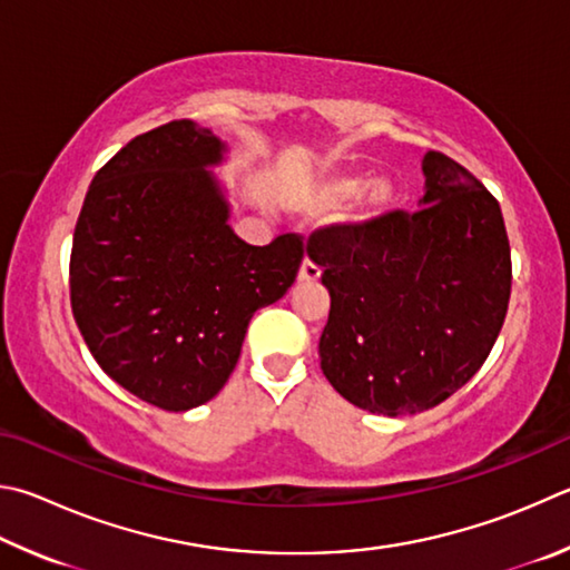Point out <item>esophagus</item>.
<instances>
[{"instance_id": "34e87169", "label": "esophagus", "mask_w": 570, "mask_h": 570, "mask_svg": "<svg viewBox=\"0 0 570 570\" xmlns=\"http://www.w3.org/2000/svg\"><path fill=\"white\" fill-rule=\"evenodd\" d=\"M318 276H321V266L306 256L302 268H298V278H302V282H316Z\"/></svg>"}]
</instances>
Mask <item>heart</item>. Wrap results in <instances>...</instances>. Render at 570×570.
Returning <instances> with one entry per match:
<instances>
[{
    "instance_id": "1",
    "label": "heart",
    "mask_w": 570,
    "mask_h": 570,
    "mask_svg": "<svg viewBox=\"0 0 570 570\" xmlns=\"http://www.w3.org/2000/svg\"><path fill=\"white\" fill-rule=\"evenodd\" d=\"M366 181L361 177H334L321 186L316 194V204L321 209H336V206L346 204L364 191ZM393 202V186L389 181H376L368 186L364 194V216H379L384 214Z\"/></svg>"
}]
</instances>
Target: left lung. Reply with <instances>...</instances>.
I'll return each mask as SVG.
<instances>
[{"label":"left lung","mask_w":570,"mask_h":570,"mask_svg":"<svg viewBox=\"0 0 570 570\" xmlns=\"http://www.w3.org/2000/svg\"><path fill=\"white\" fill-rule=\"evenodd\" d=\"M421 167V209L321 226L306 244L331 294L321 371L346 401L384 416L433 409L469 384L511 298L495 196L441 151Z\"/></svg>","instance_id":"1"}]
</instances>
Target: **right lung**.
<instances>
[{"label": "right lung", "mask_w": 570, "mask_h": 570, "mask_svg": "<svg viewBox=\"0 0 570 570\" xmlns=\"http://www.w3.org/2000/svg\"><path fill=\"white\" fill-rule=\"evenodd\" d=\"M222 151L191 119L134 137L91 179L71 244V314L91 356L164 411L224 389L254 312L286 294L306 252L302 234L252 246L232 232L206 171Z\"/></svg>", "instance_id": "add662e5"}]
</instances>
